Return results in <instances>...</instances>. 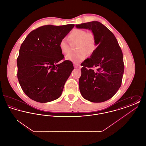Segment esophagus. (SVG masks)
I'll use <instances>...</instances> for the list:
<instances>
[{"label":"esophagus","instance_id":"obj_1","mask_svg":"<svg viewBox=\"0 0 146 146\" xmlns=\"http://www.w3.org/2000/svg\"><path fill=\"white\" fill-rule=\"evenodd\" d=\"M73 65H74V68H78V66H79V65H78V64H77L76 63H73Z\"/></svg>","mask_w":146,"mask_h":146}]
</instances>
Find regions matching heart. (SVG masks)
<instances>
[{
    "mask_svg": "<svg viewBox=\"0 0 146 146\" xmlns=\"http://www.w3.org/2000/svg\"><path fill=\"white\" fill-rule=\"evenodd\" d=\"M68 38L72 45L77 44L76 53H69L71 45L66 39H62L59 43V48L63 55L69 54L66 56V60L74 63L82 62L86 55H90L96 49V38L92 33H87L82 29H74L69 35Z\"/></svg>",
    "mask_w": 146,
    "mask_h": 146,
    "instance_id": "heart-1",
    "label": "heart"
}]
</instances>
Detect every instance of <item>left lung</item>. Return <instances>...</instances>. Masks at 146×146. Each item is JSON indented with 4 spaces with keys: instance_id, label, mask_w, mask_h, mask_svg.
Listing matches in <instances>:
<instances>
[{
    "instance_id": "8db88e82",
    "label": "left lung",
    "mask_w": 146,
    "mask_h": 146,
    "mask_svg": "<svg viewBox=\"0 0 146 146\" xmlns=\"http://www.w3.org/2000/svg\"><path fill=\"white\" fill-rule=\"evenodd\" d=\"M76 27L91 30L97 46L90 58L82 63L79 80L81 95L92 102L107 101L121 84L124 70L122 51L113 33L100 22L84 23Z\"/></svg>"
}]
</instances>
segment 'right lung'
<instances>
[{"label": "right lung", "mask_w": 146, "mask_h": 146, "mask_svg": "<svg viewBox=\"0 0 146 146\" xmlns=\"http://www.w3.org/2000/svg\"><path fill=\"white\" fill-rule=\"evenodd\" d=\"M74 25H46L33 30L21 44L17 58V78L25 94L46 103L61 96L74 68L63 58L59 43Z\"/></svg>", "instance_id": "right-lung-1"}]
</instances>
